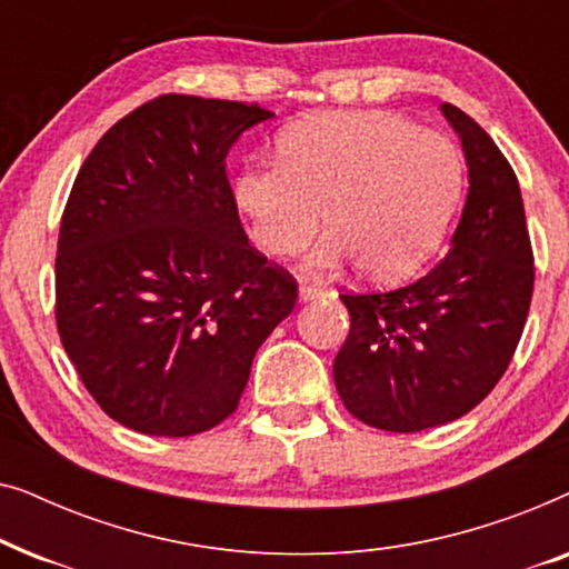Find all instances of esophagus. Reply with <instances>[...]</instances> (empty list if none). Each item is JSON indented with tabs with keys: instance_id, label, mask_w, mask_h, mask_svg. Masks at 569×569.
<instances>
[{
	"instance_id": "34e87169",
	"label": "esophagus",
	"mask_w": 569,
	"mask_h": 569,
	"mask_svg": "<svg viewBox=\"0 0 569 569\" xmlns=\"http://www.w3.org/2000/svg\"><path fill=\"white\" fill-rule=\"evenodd\" d=\"M298 298H300V302L318 300V298H323V290H321V287H316V284H300L298 287Z\"/></svg>"
}]
</instances>
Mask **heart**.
Returning a JSON list of instances; mask_svg holds the SVG:
<instances>
[{"instance_id":"heart-1","label":"heart","mask_w":569,"mask_h":569,"mask_svg":"<svg viewBox=\"0 0 569 569\" xmlns=\"http://www.w3.org/2000/svg\"><path fill=\"white\" fill-rule=\"evenodd\" d=\"M463 186L458 147L396 113H329L282 137V162L248 160L232 197L269 256L308 246L313 269L360 267L372 282L415 274L438 248Z\"/></svg>"}]
</instances>
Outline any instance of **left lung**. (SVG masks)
<instances>
[{"instance_id": "8db88e82", "label": "left lung", "mask_w": 569, "mask_h": 569, "mask_svg": "<svg viewBox=\"0 0 569 569\" xmlns=\"http://www.w3.org/2000/svg\"><path fill=\"white\" fill-rule=\"evenodd\" d=\"M440 111L461 137L469 197L450 248L417 282L339 295L349 337L333 383L360 422L419 432L469 415L516 355L533 295V253L510 162L461 108Z\"/></svg>"}]
</instances>
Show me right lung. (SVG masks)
<instances>
[{"instance_id": "add662e5", "label": "right lung", "mask_w": 569, "mask_h": 569, "mask_svg": "<svg viewBox=\"0 0 569 569\" xmlns=\"http://www.w3.org/2000/svg\"><path fill=\"white\" fill-rule=\"evenodd\" d=\"M256 103L160 96L100 137L57 251V326L98 407L189 438L238 409L256 349L298 284L248 243L224 158L271 119Z\"/></svg>"}]
</instances>
